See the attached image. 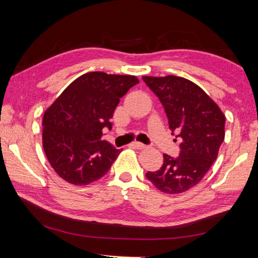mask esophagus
<instances>
[{
  "label": "esophagus",
  "mask_w": 258,
  "mask_h": 258,
  "mask_svg": "<svg viewBox=\"0 0 258 258\" xmlns=\"http://www.w3.org/2000/svg\"><path fill=\"white\" fill-rule=\"evenodd\" d=\"M131 146H132L133 148H137V149H145L146 148V145H143V143H141V142H137V141L133 142Z\"/></svg>",
  "instance_id": "obj_1"
}]
</instances>
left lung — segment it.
<instances>
[{
  "label": "left lung",
  "instance_id": "8db88e82",
  "mask_svg": "<svg viewBox=\"0 0 258 258\" xmlns=\"http://www.w3.org/2000/svg\"><path fill=\"white\" fill-rule=\"evenodd\" d=\"M165 108L169 130L181 139L180 157L164 155V164L146 176L168 195L185 192L203 180L224 141L225 116L206 92L186 78L143 76Z\"/></svg>",
  "mask_w": 258,
  "mask_h": 258
}]
</instances>
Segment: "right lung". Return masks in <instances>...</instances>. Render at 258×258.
<instances>
[{"label":"right lung","instance_id":"right-lung-1","mask_svg":"<svg viewBox=\"0 0 258 258\" xmlns=\"http://www.w3.org/2000/svg\"><path fill=\"white\" fill-rule=\"evenodd\" d=\"M139 80L131 75L86 73L69 84L43 116V149L58 175L75 185L98 181L123 149L101 140L102 128Z\"/></svg>","mask_w":258,"mask_h":258}]
</instances>
